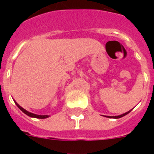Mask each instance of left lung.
I'll use <instances>...</instances> for the list:
<instances>
[{"label": "left lung", "instance_id": "obj_1", "mask_svg": "<svg viewBox=\"0 0 154 154\" xmlns=\"http://www.w3.org/2000/svg\"><path fill=\"white\" fill-rule=\"evenodd\" d=\"M132 110H130L129 111H128V112H126V113L125 114H122V115H120V116H106V117H109V118H113V119H119V118H121V117H123V116H126L127 114H129L130 111H131Z\"/></svg>", "mask_w": 154, "mask_h": 154}]
</instances>
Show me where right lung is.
<instances>
[{"label":"right lung","instance_id":"1","mask_svg":"<svg viewBox=\"0 0 154 154\" xmlns=\"http://www.w3.org/2000/svg\"><path fill=\"white\" fill-rule=\"evenodd\" d=\"M15 104H16V106L19 107L20 110H21V111H23L25 115H27L28 116H30V117H33V118H38V119H45V118H48V116H39V115H35V114H33L31 113V112H29V111H27L26 110H25L24 108H22L19 104H17L16 102H15Z\"/></svg>","mask_w":154,"mask_h":154}]
</instances>
